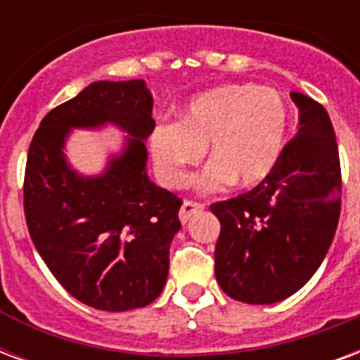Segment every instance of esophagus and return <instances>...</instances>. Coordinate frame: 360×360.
Returning a JSON list of instances; mask_svg holds the SVG:
<instances>
[{
  "mask_svg": "<svg viewBox=\"0 0 360 360\" xmlns=\"http://www.w3.org/2000/svg\"><path fill=\"white\" fill-rule=\"evenodd\" d=\"M204 210V204H198V202H192V200H185L183 205H181V211H179V219L181 223L186 224L191 221V217L194 213H200V211Z\"/></svg>",
  "mask_w": 360,
  "mask_h": 360,
  "instance_id": "34e87169",
  "label": "esophagus"
}]
</instances>
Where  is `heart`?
<instances>
[{"mask_svg": "<svg viewBox=\"0 0 360 360\" xmlns=\"http://www.w3.org/2000/svg\"><path fill=\"white\" fill-rule=\"evenodd\" d=\"M289 111L283 98L257 84H232L198 96L181 122L166 120L150 137L156 169L169 186L188 183L207 144L211 166L202 185L219 192L236 183L255 186L276 169L283 153Z\"/></svg>", "mask_w": 360, "mask_h": 360, "instance_id": "heart-1", "label": "heart"}]
</instances>
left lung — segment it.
Segmentation results:
<instances>
[{"label": "left lung", "mask_w": 360, "mask_h": 360, "mask_svg": "<svg viewBox=\"0 0 360 360\" xmlns=\"http://www.w3.org/2000/svg\"><path fill=\"white\" fill-rule=\"evenodd\" d=\"M290 98L300 124L276 169L253 191L210 205L221 223L215 278L247 304H274L308 283L338 226L342 169L333 122L308 96Z\"/></svg>", "instance_id": "8db88e82"}]
</instances>
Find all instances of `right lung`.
I'll return each instance as SVG.
<instances>
[{
	"instance_id": "obj_1",
	"label": "right lung",
	"mask_w": 360,
	"mask_h": 360,
	"mask_svg": "<svg viewBox=\"0 0 360 360\" xmlns=\"http://www.w3.org/2000/svg\"><path fill=\"white\" fill-rule=\"evenodd\" d=\"M105 122L132 136L100 178H82L61 153L71 127ZM155 130L143 81H98L45 115L30 143L24 215L52 276L90 308L149 306L166 285L181 198L145 172V139Z\"/></svg>"
}]
</instances>
